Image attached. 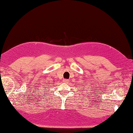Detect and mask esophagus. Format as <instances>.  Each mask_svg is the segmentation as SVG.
<instances>
[{
  "label": "esophagus",
  "instance_id": "34e87169",
  "mask_svg": "<svg viewBox=\"0 0 133 133\" xmlns=\"http://www.w3.org/2000/svg\"><path fill=\"white\" fill-rule=\"evenodd\" d=\"M64 82L68 83V79H65V80H64Z\"/></svg>",
  "mask_w": 133,
  "mask_h": 133
}]
</instances>
